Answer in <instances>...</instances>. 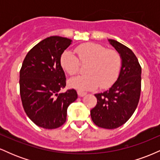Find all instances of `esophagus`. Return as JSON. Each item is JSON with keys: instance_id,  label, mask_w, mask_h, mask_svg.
Listing matches in <instances>:
<instances>
[{"instance_id": "esophagus-1", "label": "esophagus", "mask_w": 160, "mask_h": 160, "mask_svg": "<svg viewBox=\"0 0 160 160\" xmlns=\"http://www.w3.org/2000/svg\"><path fill=\"white\" fill-rule=\"evenodd\" d=\"M78 95H79V96L82 97V96H84V95H86V92H82V91L78 90Z\"/></svg>"}]
</instances>
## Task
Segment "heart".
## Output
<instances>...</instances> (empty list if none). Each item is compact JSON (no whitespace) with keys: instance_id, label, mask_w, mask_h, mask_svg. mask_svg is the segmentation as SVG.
<instances>
[{"instance_id":"b5f03b06","label":"heart","mask_w":160,"mask_h":160,"mask_svg":"<svg viewBox=\"0 0 160 160\" xmlns=\"http://www.w3.org/2000/svg\"><path fill=\"white\" fill-rule=\"evenodd\" d=\"M78 58L71 51H65L60 57V64L68 74L73 76L80 71V63L88 64L87 74L78 76L69 80V85L81 90H91L99 86L106 89L114 83L121 67L120 54L95 43H86L75 49ZM79 60H78V59Z\"/></svg>"}]
</instances>
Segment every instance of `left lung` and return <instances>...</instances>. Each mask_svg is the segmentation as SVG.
Listing matches in <instances>:
<instances>
[{
  "label": "left lung",
  "mask_w": 160,
  "mask_h": 160,
  "mask_svg": "<svg viewBox=\"0 0 160 160\" xmlns=\"http://www.w3.org/2000/svg\"><path fill=\"white\" fill-rule=\"evenodd\" d=\"M122 58L119 78L107 91L95 94L97 104L91 110L93 122L98 127L113 129L126 123L136 109L141 89V67L127 47L109 40Z\"/></svg>",
  "instance_id": "8db88e82"
}]
</instances>
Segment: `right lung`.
Here are the masks:
<instances>
[{
  "instance_id": "add662e5",
  "label": "right lung",
  "mask_w": 160,
  "mask_h": 160,
  "mask_svg": "<svg viewBox=\"0 0 160 160\" xmlns=\"http://www.w3.org/2000/svg\"><path fill=\"white\" fill-rule=\"evenodd\" d=\"M71 40L59 36L46 38L28 52L19 73V89L25 112L37 126L53 129L65 122L67 109L78 98L66 86L60 57Z\"/></svg>"
}]
</instances>
